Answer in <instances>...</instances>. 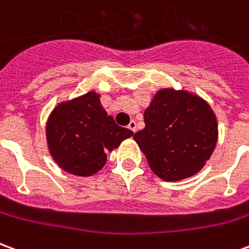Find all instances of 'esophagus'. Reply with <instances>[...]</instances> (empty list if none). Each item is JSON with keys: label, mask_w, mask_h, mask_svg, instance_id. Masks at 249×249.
Wrapping results in <instances>:
<instances>
[{"label": "esophagus", "mask_w": 249, "mask_h": 249, "mask_svg": "<svg viewBox=\"0 0 249 249\" xmlns=\"http://www.w3.org/2000/svg\"><path fill=\"white\" fill-rule=\"evenodd\" d=\"M128 129H130L132 132H136V130H137V124H136V121H133V120L130 121L129 125H128Z\"/></svg>", "instance_id": "obj_1"}]
</instances>
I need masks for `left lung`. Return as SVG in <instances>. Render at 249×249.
<instances>
[{
  "mask_svg": "<svg viewBox=\"0 0 249 249\" xmlns=\"http://www.w3.org/2000/svg\"><path fill=\"white\" fill-rule=\"evenodd\" d=\"M145 128L133 139L148 164L165 181L197 173L217 142V121L204 100L187 92L162 89L144 112Z\"/></svg>",
  "mask_w": 249,
  "mask_h": 249,
  "instance_id": "left-lung-1",
  "label": "left lung"
}]
</instances>
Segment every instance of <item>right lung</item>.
<instances>
[{"label": "right lung", "instance_id": "add662e5", "mask_svg": "<svg viewBox=\"0 0 249 249\" xmlns=\"http://www.w3.org/2000/svg\"><path fill=\"white\" fill-rule=\"evenodd\" d=\"M133 132L114 123L96 93L58 105L46 125L53 159L66 172L90 176L107 162L105 152L117 148Z\"/></svg>", "mask_w": 249, "mask_h": 249}]
</instances>
